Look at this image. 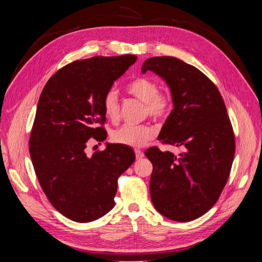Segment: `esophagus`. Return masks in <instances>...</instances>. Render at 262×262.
I'll use <instances>...</instances> for the list:
<instances>
[{"instance_id": "obj_1", "label": "esophagus", "mask_w": 262, "mask_h": 262, "mask_svg": "<svg viewBox=\"0 0 262 262\" xmlns=\"http://www.w3.org/2000/svg\"><path fill=\"white\" fill-rule=\"evenodd\" d=\"M135 155H136V159L140 160L144 157V153L141 151V149H135Z\"/></svg>"}]
</instances>
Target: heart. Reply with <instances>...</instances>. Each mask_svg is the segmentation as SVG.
<instances>
[{
    "label": "heart",
    "mask_w": 262,
    "mask_h": 262,
    "mask_svg": "<svg viewBox=\"0 0 262 262\" xmlns=\"http://www.w3.org/2000/svg\"><path fill=\"white\" fill-rule=\"evenodd\" d=\"M126 91L133 97L145 103V113L153 119H163L170 113L171 98L168 93L161 92L157 81L148 77H136L126 85ZM103 113L111 121H117L120 117V103L114 90L104 94L102 101ZM157 134L155 128L149 125L125 124L111 133V140L117 144L141 147L152 140Z\"/></svg>",
    "instance_id": "1"
}]
</instances>
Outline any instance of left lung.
Masks as SVG:
<instances>
[{"instance_id":"obj_1","label":"left lung","mask_w":262,"mask_h":262,"mask_svg":"<svg viewBox=\"0 0 262 262\" xmlns=\"http://www.w3.org/2000/svg\"><path fill=\"white\" fill-rule=\"evenodd\" d=\"M152 71L168 83L173 109L158 140L183 148L174 155L157 146L145 151L153 164L149 192L159 213L189 222L213 207L230 177L235 138L219 89L202 71L172 56L146 59L142 72Z\"/></svg>"}]
</instances>
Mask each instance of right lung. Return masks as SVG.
<instances>
[{
    "instance_id": "add662e5",
    "label": "right lung",
    "mask_w": 262,
    "mask_h": 262,
    "mask_svg": "<svg viewBox=\"0 0 262 262\" xmlns=\"http://www.w3.org/2000/svg\"><path fill=\"white\" fill-rule=\"evenodd\" d=\"M136 59L74 60L48 80L39 98L29 140L32 165L49 202L74 222L96 221L113 209L118 178L135 161L134 151L121 144H108L92 157L85 148L107 138L103 97Z\"/></svg>"
}]
</instances>
